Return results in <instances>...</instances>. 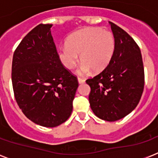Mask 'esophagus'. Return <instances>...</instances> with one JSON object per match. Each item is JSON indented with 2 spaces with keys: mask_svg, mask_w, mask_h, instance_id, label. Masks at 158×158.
Masks as SVG:
<instances>
[{
  "mask_svg": "<svg viewBox=\"0 0 158 158\" xmlns=\"http://www.w3.org/2000/svg\"><path fill=\"white\" fill-rule=\"evenodd\" d=\"M78 82H79V84H84V83H85V79H81V78H78Z\"/></svg>",
  "mask_w": 158,
  "mask_h": 158,
  "instance_id": "34e87169",
  "label": "esophagus"
}]
</instances>
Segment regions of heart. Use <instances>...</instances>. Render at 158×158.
I'll use <instances>...</instances> for the list:
<instances>
[{"instance_id": "1", "label": "heart", "mask_w": 158, "mask_h": 158, "mask_svg": "<svg viewBox=\"0 0 158 158\" xmlns=\"http://www.w3.org/2000/svg\"><path fill=\"white\" fill-rule=\"evenodd\" d=\"M66 45L58 48L57 56L63 66L72 69L79 60L82 62L79 74L102 71L112 59L115 51V39L110 31L101 28H85L69 35Z\"/></svg>"}]
</instances>
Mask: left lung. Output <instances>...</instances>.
<instances>
[{
  "label": "left lung",
  "instance_id": "1",
  "mask_svg": "<svg viewBox=\"0 0 158 158\" xmlns=\"http://www.w3.org/2000/svg\"><path fill=\"white\" fill-rule=\"evenodd\" d=\"M115 39V51L105 69L86 81L91 88L89 103L94 113L106 121L120 120L139 102L144 86L141 52L125 30L109 22Z\"/></svg>",
  "mask_w": 158,
  "mask_h": 158
}]
</instances>
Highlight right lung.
I'll return each mask as SVG.
<instances>
[{
    "label": "right lung",
    "mask_w": 158,
    "mask_h": 158,
    "mask_svg": "<svg viewBox=\"0 0 158 158\" xmlns=\"http://www.w3.org/2000/svg\"><path fill=\"white\" fill-rule=\"evenodd\" d=\"M52 24L32 29L21 41L12 60V84L23 114L37 125L52 128L70 116L79 84L57 56Z\"/></svg>",
    "instance_id": "right-lung-1"
}]
</instances>
